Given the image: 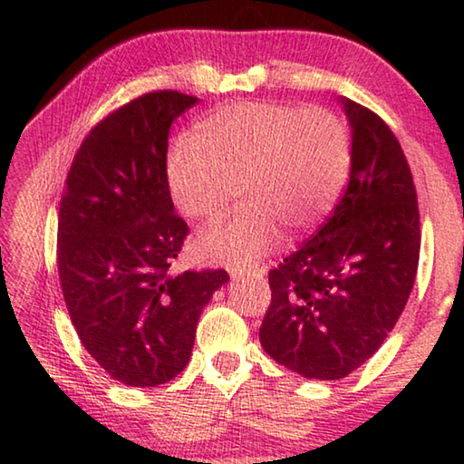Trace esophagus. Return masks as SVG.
Returning <instances> with one entry per match:
<instances>
[{
    "label": "esophagus",
    "instance_id": "esophagus-1",
    "mask_svg": "<svg viewBox=\"0 0 464 464\" xmlns=\"http://www.w3.org/2000/svg\"><path fill=\"white\" fill-rule=\"evenodd\" d=\"M264 275H266V266H264V264H256V266L231 268V276H233V278H246V276L262 278Z\"/></svg>",
    "mask_w": 464,
    "mask_h": 464
}]
</instances>
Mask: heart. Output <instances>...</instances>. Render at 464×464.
Listing matches in <instances>:
<instances>
[{"label": "heart", "mask_w": 464, "mask_h": 464, "mask_svg": "<svg viewBox=\"0 0 464 464\" xmlns=\"http://www.w3.org/2000/svg\"><path fill=\"white\" fill-rule=\"evenodd\" d=\"M351 173V136L328 109L239 101L206 115L194 144L167 157L173 202L188 218H220L237 196L229 223L206 231L196 254L208 262L247 264L286 237L312 231L341 198Z\"/></svg>", "instance_id": "1"}]
</instances>
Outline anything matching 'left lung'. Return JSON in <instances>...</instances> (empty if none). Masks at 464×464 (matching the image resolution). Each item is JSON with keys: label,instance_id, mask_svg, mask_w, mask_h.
I'll list each match as a JSON object with an SVG mask.
<instances>
[{"label": "left lung", "instance_id": "1", "mask_svg": "<svg viewBox=\"0 0 464 464\" xmlns=\"http://www.w3.org/2000/svg\"><path fill=\"white\" fill-rule=\"evenodd\" d=\"M353 131L347 192L320 231L268 272L264 351L304 378L341 380L394 328L413 289L421 231L413 175L386 121L341 99Z\"/></svg>", "mask_w": 464, "mask_h": 464}]
</instances>
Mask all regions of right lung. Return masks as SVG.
Masks as SVG:
<instances>
[{
  "label": "right lung",
  "mask_w": 464,
  "mask_h": 464,
  "mask_svg": "<svg viewBox=\"0 0 464 464\" xmlns=\"http://www.w3.org/2000/svg\"><path fill=\"white\" fill-rule=\"evenodd\" d=\"M154 91L115 109L80 144L57 218V268L80 343L113 380L150 388L192 357L198 318L227 270L171 275L189 227L167 181L171 123L196 105Z\"/></svg>",
  "instance_id": "right-lung-1"
}]
</instances>
